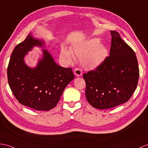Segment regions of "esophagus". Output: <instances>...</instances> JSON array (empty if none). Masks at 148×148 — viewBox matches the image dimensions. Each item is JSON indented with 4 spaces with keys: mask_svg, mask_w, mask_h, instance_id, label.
I'll use <instances>...</instances> for the list:
<instances>
[{
    "mask_svg": "<svg viewBox=\"0 0 148 148\" xmlns=\"http://www.w3.org/2000/svg\"><path fill=\"white\" fill-rule=\"evenodd\" d=\"M74 74L77 75V76H81V75H82V70L80 68H75L74 69Z\"/></svg>",
    "mask_w": 148,
    "mask_h": 148,
    "instance_id": "esophagus-1",
    "label": "esophagus"
}]
</instances>
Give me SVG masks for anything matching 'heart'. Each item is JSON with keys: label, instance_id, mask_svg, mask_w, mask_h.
Returning a JSON list of instances; mask_svg holds the SVG:
<instances>
[{"label": "heart", "instance_id": "heart-1", "mask_svg": "<svg viewBox=\"0 0 148 148\" xmlns=\"http://www.w3.org/2000/svg\"><path fill=\"white\" fill-rule=\"evenodd\" d=\"M81 59L82 66L87 69H94L104 62L108 57V50L102 45L100 40L92 38L71 47V51L63 47L60 56L68 64L73 62V57Z\"/></svg>", "mask_w": 148, "mask_h": 148}]
</instances>
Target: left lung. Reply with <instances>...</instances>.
<instances>
[{"instance_id": "1", "label": "left lung", "mask_w": 148, "mask_h": 148, "mask_svg": "<svg viewBox=\"0 0 148 148\" xmlns=\"http://www.w3.org/2000/svg\"><path fill=\"white\" fill-rule=\"evenodd\" d=\"M110 56L101 66L83 74L85 95L92 106L107 109L127 101L138 83L139 69L136 53L118 32L111 31Z\"/></svg>"}]
</instances>
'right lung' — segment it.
I'll return each mask as SVG.
<instances>
[{
  "mask_svg": "<svg viewBox=\"0 0 148 148\" xmlns=\"http://www.w3.org/2000/svg\"><path fill=\"white\" fill-rule=\"evenodd\" d=\"M43 42L28 35L12 51L8 67L10 88L23 105L36 110L48 111L59 101L67 84L74 78L72 68H64L55 62L49 51L43 49V58L37 66L30 68L24 57L33 46L43 47Z\"/></svg>",
  "mask_w": 148,
  "mask_h": 148,
  "instance_id": "1",
  "label": "right lung"
}]
</instances>
